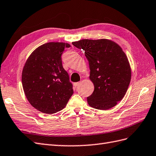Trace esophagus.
<instances>
[{
  "label": "esophagus",
  "mask_w": 156,
  "mask_h": 156,
  "mask_svg": "<svg viewBox=\"0 0 156 156\" xmlns=\"http://www.w3.org/2000/svg\"><path fill=\"white\" fill-rule=\"evenodd\" d=\"M80 84V82H76V83H74V86H75V87H78Z\"/></svg>",
  "instance_id": "esophagus-1"
}]
</instances>
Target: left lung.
<instances>
[{
	"instance_id": "left-lung-1",
	"label": "left lung",
	"mask_w": 156,
	"mask_h": 156,
	"mask_svg": "<svg viewBox=\"0 0 156 156\" xmlns=\"http://www.w3.org/2000/svg\"><path fill=\"white\" fill-rule=\"evenodd\" d=\"M73 45L84 51L89 62L94 91L87 98L90 106L107 110L125 96L131 79L129 60L122 48L111 40L82 39Z\"/></svg>"
}]
</instances>
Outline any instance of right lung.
I'll return each instance as SVG.
<instances>
[{
  "mask_svg": "<svg viewBox=\"0 0 156 156\" xmlns=\"http://www.w3.org/2000/svg\"><path fill=\"white\" fill-rule=\"evenodd\" d=\"M69 43L49 42L39 46L26 61L22 74L23 91L34 108L53 114L65 108L73 94L61 55Z\"/></svg>",
  "mask_w": 156,
  "mask_h": 156,
  "instance_id": "obj_1",
  "label": "right lung"
}]
</instances>
